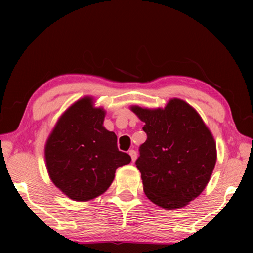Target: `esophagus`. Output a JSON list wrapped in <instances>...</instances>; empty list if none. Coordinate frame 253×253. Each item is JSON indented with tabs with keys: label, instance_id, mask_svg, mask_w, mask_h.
<instances>
[{
	"label": "esophagus",
	"instance_id": "34e87169",
	"mask_svg": "<svg viewBox=\"0 0 253 253\" xmlns=\"http://www.w3.org/2000/svg\"><path fill=\"white\" fill-rule=\"evenodd\" d=\"M129 155L131 157L132 162H135V160L137 159V152H136V150H133V149L129 150Z\"/></svg>",
	"mask_w": 253,
	"mask_h": 253
}]
</instances>
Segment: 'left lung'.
Segmentation results:
<instances>
[{"label": "left lung", "mask_w": 253, "mask_h": 253, "mask_svg": "<svg viewBox=\"0 0 253 253\" xmlns=\"http://www.w3.org/2000/svg\"><path fill=\"white\" fill-rule=\"evenodd\" d=\"M131 110L146 123L147 140L136 161L144 193L164 209L185 207L203 191L215 166L212 133L196 110L179 99L164 109Z\"/></svg>", "instance_id": "obj_1"}]
</instances>
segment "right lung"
Segmentation results:
<instances>
[{"instance_id": "right-lung-1", "label": "right lung", "mask_w": 253, "mask_h": 253, "mask_svg": "<svg viewBox=\"0 0 253 253\" xmlns=\"http://www.w3.org/2000/svg\"><path fill=\"white\" fill-rule=\"evenodd\" d=\"M104 111L84 98L64 113L45 146V161L54 185L75 201L100 196L115 170L131 158L117 148V137L103 127Z\"/></svg>"}]
</instances>
